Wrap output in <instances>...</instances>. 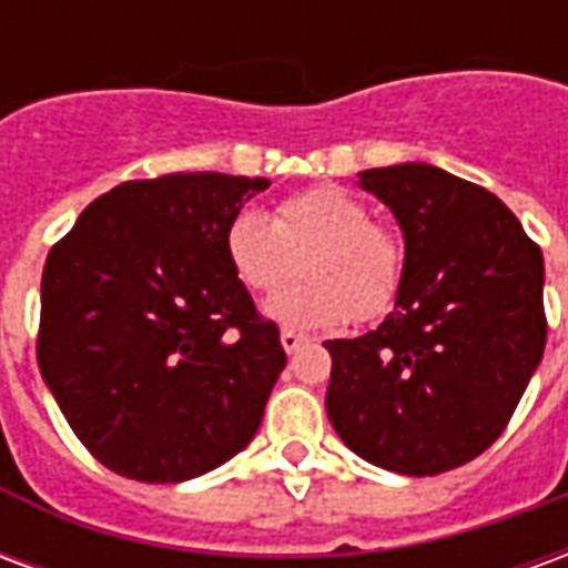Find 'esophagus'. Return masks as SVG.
Returning <instances> with one entry per match:
<instances>
[{
  "label": "esophagus",
  "mask_w": 568,
  "mask_h": 568,
  "mask_svg": "<svg viewBox=\"0 0 568 568\" xmlns=\"http://www.w3.org/2000/svg\"><path fill=\"white\" fill-rule=\"evenodd\" d=\"M280 344H283V349L292 356V353H297L301 346L307 344V337L304 334H295V332H283L280 334Z\"/></svg>",
  "instance_id": "obj_1"
}]
</instances>
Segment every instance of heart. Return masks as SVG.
I'll use <instances>...</instances> for the list:
<instances>
[{
    "label": "heart",
    "instance_id": "1",
    "mask_svg": "<svg viewBox=\"0 0 568 568\" xmlns=\"http://www.w3.org/2000/svg\"><path fill=\"white\" fill-rule=\"evenodd\" d=\"M304 255L307 283L264 304V316L297 332H322L346 320L389 313L405 280V246L368 203L341 185L288 194L273 215L240 210L224 227V258L248 292L288 283Z\"/></svg>",
    "mask_w": 568,
    "mask_h": 568
}]
</instances>
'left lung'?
<instances>
[{"instance_id": "obj_1", "label": "left lung", "mask_w": 568, "mask_h": 568, "mask_svg": "<svg viewBox=\"0 0 568 568\" xmlns=\"http://www.w3.org/2000/svg\"><path fill=\"white\" fill-rule=\"evenodd\" d=\"M358 187L402 227L405 280L374 332L325 341V410L365 463L440 475L499 438L541 362V248L487 187L432 163L362 170Z\"/></svg>"}]
</instances>
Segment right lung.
I'll return each instance as SVG.
<instances>
[{"instance_id":"1","label":"right lung","mask_w":568,"mask_h":568,"mask_svg":"<svg viewBox=\"0 0 568 568\" xmlns=\"http://www.w3.org/2000/svg\"><path fill=\"white\" fill-rule=\"evenodd\" d=\"M264 187L227 173L124 182L48 252L39 371L115 475L182 484L255 438L285 353L224 258V227Z\"/></svg>"}]
</instances>
